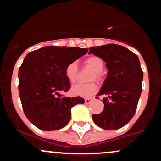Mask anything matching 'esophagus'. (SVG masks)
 I'll return each instance as SVG.
<instances>
[{"label": "esophagus", "mask_w": 161, "mask_h": 161, "mask_svg": "<svg viewBox=\"0 0 161 161\" xmlns=\"http://www.w3.org/2000/svg\"><path fill=\"white\" fill-rule=\"evenodd\" d=\"M93 99H94L93 98H85V102H86V104H89Z\"/></svg>", "instance_id": "1"}]
</instances>
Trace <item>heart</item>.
Instances as JSON below:
<instances>
[{"label": "heart", "instance_id": "heart-1", "mask_svg": "<svg viewBox=\"0 0 161 161\" xmlns=\"http://www.w3.org/2000/svg\"><path fill=\"white\" fill-rule=\"evenodd\" d=\"M85 65L90 67L94 70V73L92 75V79H97L100 80L102 78V71L104 68V61L102 59L97 56H91L86 58L84 62ZM78 72V64L76 62L72 61L67 65L65 69V74L68 80L70 82H75L77 80ZM98 91V86L95 82L91 83H78L74 85L72 87V94L78 96L88 98L92 96Z\"/></svg>", "mask_w": 161, "mask_h": 161}]
</instances>
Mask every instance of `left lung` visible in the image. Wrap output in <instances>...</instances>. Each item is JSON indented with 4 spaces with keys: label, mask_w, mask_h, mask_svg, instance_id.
I'll return each mask as SVG.
<instances>
[{
    "label": "left lung",
    "mask_w": 161,
    "mask_h": 161,
    "mask_svg": "<svg viewBox=\"0 0 161 161\" xmlns=\"http://www.w3.org/2000/svg\"><path fill=\"white\" fill-rule=\"evenodd\" d=\"M89 49L90 53L106 63L108 71L97 95H106L103 98L104 110L92 117L95 125L103 129H119L135 115L142 91L143 71L138 57L117 44L93 47Z\"/></svg>",
    "instance_id": "8db88e82"
}]
</instances>
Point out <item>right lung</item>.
<instances>
[{"mask_svg":"<svg viewBox=\"0 0 161 161\" xmlns=\"http://www.w3.org/2000/svg\"><path fill=\"white\" fill-rule=\"evenodd\" d=\"M88 52L87 49L45 47L29 53L19 69V93L24 114L43 130L63 128L69 122L71 108L83 104L81 97H66L69 81L65 74L67 65Z\"/></svg>","mask_w":161,"mask_h":161,"instance_id":"right-lung-1","label":"right lung"}]
</instances>
